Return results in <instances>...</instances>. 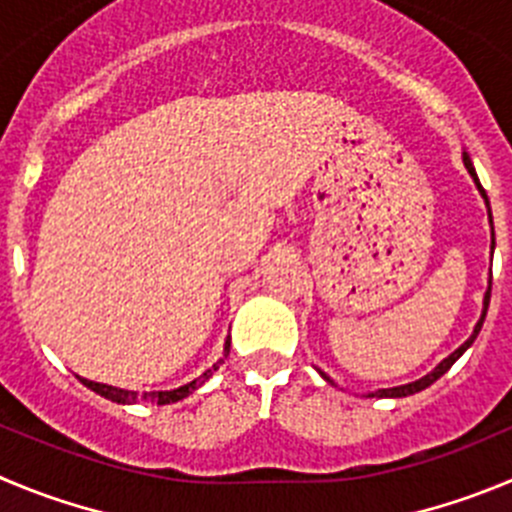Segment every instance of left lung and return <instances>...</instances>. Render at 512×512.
I'll return each mask as SVG.
<instances>
[{
    "mask_svg": "<svg viewBox=\"0 0 512 512\" xmlns=\"http://www.w3.org/2000/svg\"><path fill=\"white\" fill-rule=\"evenodd\" d=\"M462 161H465V169L470 171V176L472 179H475V184H477V189H480V194L482 197H485V202H487V194H485V189H482V184L480 181H477V174H475V166H472V161H470V156L467 154H462ZM487 212H490V204H487ZM490 222H493V217H490ZM493 245H495V234H493ZM487 305H490V288H487V293H485V308H482V315H480V321H477V326H475V331H472V336L467 338L465 343H462L460 348H457L455 353H450V356L444 358L442 364L437 366V369L432 371V374H427V376H422V379L419 381H412V384H404V386H394V389H381V391H376V394H371V396H409V394H417V391H422V389H427V386H432L434 381L439 379V376L442 374H447V371L452 369V364H455L457 358L462 356V353L467 351V348L472 346V341H475L477 338V333H480V328H482V323H485V313H487ZM326 376V374H323ZM326 381H331L326 376Z\"/></svg>",
    "mask_w": 512,
    "mask_h": 512,
    "instance_id": "1",
    "label": "left lung"
}]
</instances>
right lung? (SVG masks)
I'll list each match as a JSON object with an SVG mask.
<instances>
[{"label":"right lung","mask_w":512,"mask_h":512,"mask_svg":"<svg viewBox=\"0 0 512 512\" xmlns=\"http://www.w3.org/2000/svg\"><path fill=\"white\" fill-rule=\"evenodd\" d=\"M227 353H229V338H227V343H224V356H227ZM219 364H222V361H219ZM219 364H214V369L204 371V374L199 376V379L191 381V384L179 386V389H174V391H143V394H136V391H126V389H116V386L95 384V381H88V379H80V381H83L88 389H93L95 394L116 401V404H133V401H151V404H174V401H181L184 396H189L191 391L197 389V386H202L204 381H207L209 376H212L214 371L219 369Z\"/></svg>","instance_id":"right-lung-1"}]
</instances>
